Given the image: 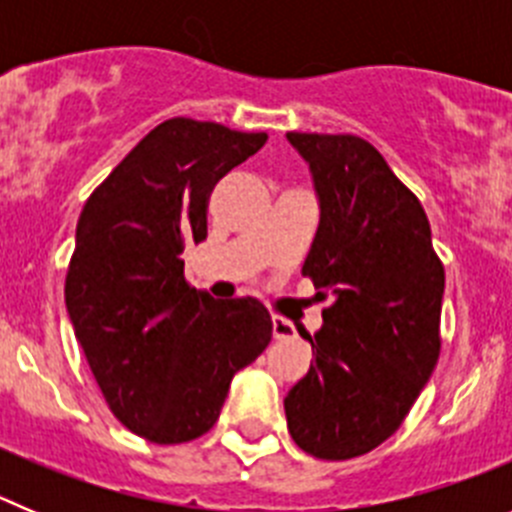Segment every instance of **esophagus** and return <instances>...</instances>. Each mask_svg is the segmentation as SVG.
<instances>
[{
	"instance_id": "esophagus-1",
	"label": "esophagus",
	"mask_w": 512,
	"mask_h": 512,
	"mask_svg": "<svg viewBox=\"0 0 512 512\" xmlns=\"http://www.w3.org/2000/svg\"><path fill=\"white\" fill-rule=\"evenodd\" d=\"M271 328H274V338H292L295 336V325L284 318H271Z\"/></svg>"
}]
</instances>
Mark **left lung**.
<instances>
[{
	"instance_id": "8db88e82",
	"label": "left lung",
	"mask_w": 512,
	"mask_h": 512,
	"mask_svg": "<svg viewBox=\"0 0 512 512\" xmlns=\"http://www.w3.org/2000/svg\"><path fill=\"white\" fill-rule=\"evenodd\" d=\"M310 164L320 225L302 277L328 300L315 361L284 397L310 456L354 459L397 431L441 354V259L420 200L359 135L287 133Z\"/></svg>"
}]
</instances>
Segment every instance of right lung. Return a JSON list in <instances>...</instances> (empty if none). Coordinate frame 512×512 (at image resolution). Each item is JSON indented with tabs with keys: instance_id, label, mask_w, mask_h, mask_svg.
<instances>
[{
	"instance_id": "right-lung-1",
	"label": "right lung",
	"mask_w": 512,
	"mask_h": 512,
	"mask_svg": "<svg viewBox=\"0 0 512 512\" xmlns=\"http://www.w3.org/2000/svg\"><path fill=\"white\" fill-rule=\"evenodd\" d=\"M266 143L220 122L171 117L87 200L66 271V310L112 415L153 443L215 425L230 379L271 341L253 297L215 300L184 279L187 243L207 238L215 184Z\"/></svg>"
}]
</instances>
